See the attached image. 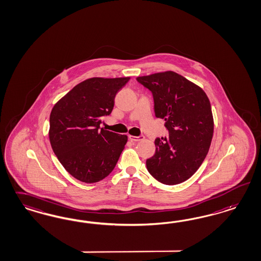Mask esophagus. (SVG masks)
Instances as JSON below:
<instances>
[{
    "mask_svg": "<svg viewBox=\"0 0 261 261\" xmlns=\"http://www.w3.org/2000/svg\"><path fill=\"white\" fill-rule=\"evenodd\" d=\"M144 136H129V140L132 142H140L144 140Z\"/></svg>",
    "mask_w": 261,
    "mask_h": 261,
    "instance_id": "esophagus-1",
    "label": "esophagus"
}]
</instances>
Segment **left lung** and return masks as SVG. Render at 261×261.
<instances>
[{"label": "left lung", "instance_id": "1", "mask_svg": "<svg viewBox=\"0 0 261 261\" xmlns=\"http://www.w3.org/2000/svg\"><path fill=\"white\" fill-rule=\"evenodd\" d=\"M137 81L152 92L155 116L165 119L169 131L168 138L155 140L147 171L163 184H179L198 171L209 150L214 131L210 101L202 89L175 72Z\"/></svg>", "mask_w": 261, "mask_h": 261}]
</instances>
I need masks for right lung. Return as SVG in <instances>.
I'll list each match as a JSON object with an SVG mask.
<instances>
[{
  "instance_id": "obj_1",
  "label": "right lung",
  "mask_w": 261,
  "mask_h": 261,
  "mask_svg": "<svg viewBox=\"0 0 261 261\" xmlns=\"http://www.w3.org/2000/svg\"><path fill=\"white\" fill-rule=\"evenodd\" d=\"M124 78H90L59 100L50 115L49 139L63 168L76 179L95 183L115 169L127 136L100 128L115 105Z\"/></svg>"
}]
</instances>
